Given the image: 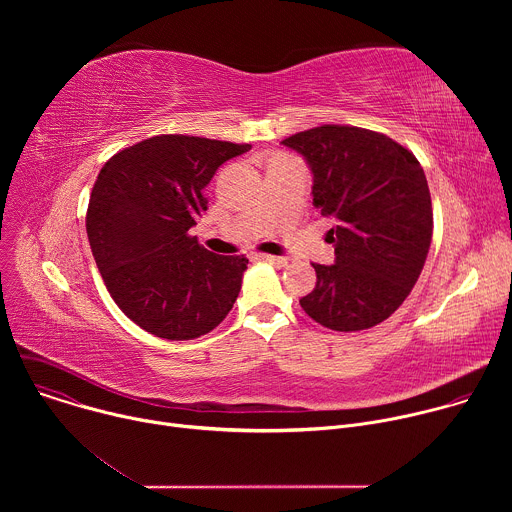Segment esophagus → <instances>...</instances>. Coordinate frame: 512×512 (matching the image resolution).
<instances>
[{
    "label": "esophagus",
    "instance_id": "34e87169",
    "mask_svg": "<svg viewBox=\"0 0 512 512\" xmlns=\"http://www.w3.org/2000/svg\"><path fill=\"white\" fill-rule=\"evenodd\" d=\"M255 259H261V261H267V263H273V265H277V267H283L285 263H287V259L285 257H279V255H267V253H255L253 255Z\"/></svg>",
    "mask_w": 512,
    "mask_h": 512
}]
</instances>
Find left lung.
<instances>
[{
  "instance_id": "obj_1",
  "label": "left lung",
  "mask_w": 512,
  "mask_h": 512,
  "mask_svg": "<svg viewBox=\"0 0 512 512\" xmlns=\"http://www.w3.org/2000/svg\"><path fill=\"white\" fill-rule=\"evenodd\" d=\"M308 162L314 206L336 225L326 241L334 263L316 269L304 312L336 332L387 320L411 294L423 269L433 212L417 158L385 133L320 125L281 141Z\"/></svg>"
}]
</instances>
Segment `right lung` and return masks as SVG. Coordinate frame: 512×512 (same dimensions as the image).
I'll return each instance as SVG.
<instances>
[{
  "instance_id": "add662e5",
  "label": "right lung",
  "mask_w": 512,
  "mask_h": 512,
  "mask_svg": "<svg viewBox=\"0 0 512 512\" xmlns=\"http://www.w3.org/2000/svg\"><path fill=\"white\" fill-rule=\"evenodd\" d=\"M251 150L194 135H156L115 154L87 210L93 257L111 298L145 332L192 340L231 312L249 259L214 255L190 229L208 208L204 188Z\"/></svg>"
}]
</instances>
